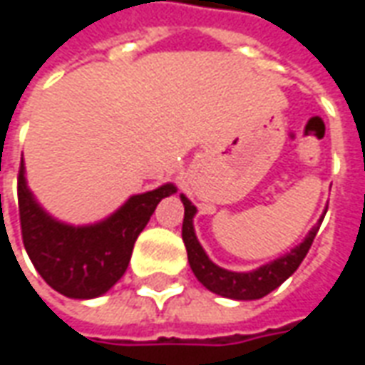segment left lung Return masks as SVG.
<instances>
[{
	"label": "left lung",
	"mask_w": 365,
	"mask_h": 365,
	"mask_svg": "<svg viewBox=\"0 0 365 365\" xmlns=\"http://www.w3.org/2000/svg\"><path fill=\"white\" fill-rule=\"evenodd\" d=\"M180 197H182L183 209H185V213H183L182 238L183 245H185V250H187V260H190L193 274L209 291H213V293L221 295V297L237 299V301L262 299L264 295H268L269 291L279 287L299 268V264L303 262V258L309 252V248L313 245L317 232H319L322 219H324V217H321L313 229L309 230L305 240L295 246V248H291V252L283 254L279 258H275L274 262H268V264H264V266L252 269V272H230V269L217 266L207 256L203 246L199 245L197 237H195V229H193V217L197 213V209L183 193Z\"/></svg>",
	"instance_id": "1"
}]
</instances>
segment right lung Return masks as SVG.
Instances as JSON below:
<instances>
[{
  "label": "right lung",
  "instance_id": "right-lung-1",
  "mask_svg": "<svg viewBox=\"0 0 365 365\" xmlns=\"http://www.w3.org/2000/svg\"><path fill=\"white\" fill-rule=\"evenodd\" d=\"M19 217L23 245L36 272L52 289L70 299L103 295L127 272L136 238L160 201L178 191L174 183L128 197L107 219L93 225H68L43 209L29 190L21 160Z\"/></svg>",
  "mask_w": 365,
  "mask_h": 365
}]
</instances>
